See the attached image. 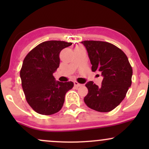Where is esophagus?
<instances>
[{"label": "esophagus", "instance_id": "1", "mask_svg": "<svg viewBox=\"0 0 149 149\" xmlns=\"http://www.w3.org/2000/svg\"><path fill=\"white\" fill-rule=\"evenodd\" d=\"M82 84H80V83H78L77 81H74V86L76 87V88H78V87H80L82 86Z\"/></svg>", "mask_w": 149, "mask_h": 149}]
</instances>
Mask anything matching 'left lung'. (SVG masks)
I'll use <instances>...</instances> for the list:
<instances>
[{"label":"left lung","instance_id":"8db88e82","mask_svg":"<svg viewBox=\"0 0 149 149\" xmlns=\"http://www.w3.org/2000/svg\"><path fill=\"white\" fill-rule=\"evenodd\" d=\"M88 51L92 71L103 76L99 87L92 81L85 86L88 93L84 102L99 112H109L121 103L132 84V69L126 54L116 46L104 41H82Z\"/></svg>","mask_w":149,"mask_h":149}]
</instances>
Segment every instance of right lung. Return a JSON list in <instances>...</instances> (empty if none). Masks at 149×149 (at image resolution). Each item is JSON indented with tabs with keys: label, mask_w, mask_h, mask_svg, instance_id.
Segmentation results:
<instances>
[{
	"label": "right lung",
	"mask_w": 149,
	"mask_h": 149,
	"mask_svg": "<svg viewBox=\"0 0 149 149\" xmlns=\"http://www.w3.org/2000/svg\"><path fill=\"white\" fill-rule=\"evenodd\" d=\"M71 42L49 40L31 50L23 61L20 78L26 100L30 107L42 115H52L61 110L66 93L73 82L57 81L53 73L59 66V53Z\"/></svg>",
	"instance_id": "add662e5"
}]
</instances>
